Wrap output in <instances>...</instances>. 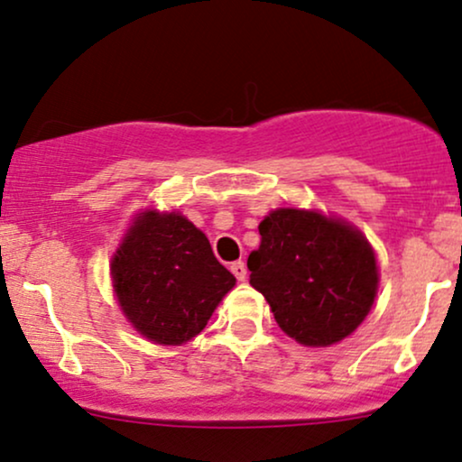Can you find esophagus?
I'll return each mask as SVG.
<instances>
[{
    "label": "esophagus",
    "mask_w": 462,
    "mask_h": 462,
    "mask_svg": "<svg viewBox=\"0 0 462 462\" xmlns=\"http://www.w3.org/2000/svg\"><path fill=\"white\" fill-rule=\"evenodd\" d=\"M230 271H232V273H235V277H236L238 282H245L247 266H245V263H243V260H238V263H232L230 264Z\"/></svg>",
    "instance_id": "34e87169"
}]
</instances>
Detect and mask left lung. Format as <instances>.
I'll return each instance as SVG.
<instances>
[{
	"label": "left lung",
	"mask_w": 462,
	"mask_h": 462,
	"mask_svg": "<svg viewBox=\"0 0 462 462\" xmlns=\"http://www.w3.org/2000/svg\"><path fill=\"white\" fill-rule=\"evenodd\" d=\"M249 254V284L263 292L277 325L303 346L344 340L368 316L379 266L357 227L316 210L277 208L260 221Z\"/></svg>",
	"instance_id": "left-lung-1"
}]
</instances>
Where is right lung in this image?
<instances>
[{"mask_svg":"<svg viewBox=\"0 0 462 462\" xmlns=\"http://www.w3.org/2000/svg\"><path fill=\"white\" fill-rule=\"evenodd\" d=\"M111 280L131 325L163 346L196 337L236 284L202 230L180 213L159 210L133 219L111 258Z\"/></svg>","mask_w":462,"mask_h":462,"instance_id":"right-lung-1","label":"right lung"}]
</instances>
